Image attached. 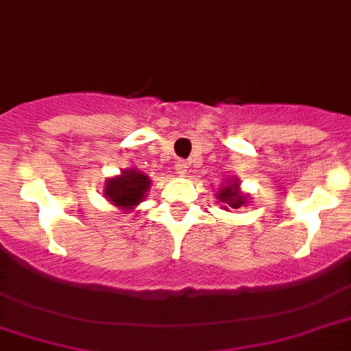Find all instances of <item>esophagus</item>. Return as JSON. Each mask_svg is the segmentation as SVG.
<instances>
[{"label":"esophagus","instance_id":"obj_1","mask_svg":"<svg viewBox=\"0 0 351 351\" xmlns=\"http://www.w3.org/2000/svg\"><path fill=\"white\" fill-rule=\"evenodd\" d=\"M175 169H176V173H178V175L184 176L185 173H187V162H185V160H176L175 162Z\"/></svg>","mask_w":351,"mask_h":351}]
</instances>
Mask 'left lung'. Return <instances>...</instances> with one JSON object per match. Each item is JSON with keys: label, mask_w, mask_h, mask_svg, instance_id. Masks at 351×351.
Wrapping results in <instances>:
<instances>
[{"label": "left lung", "mask_w": 351, "mask_h": 351, "mask_svg": "<svg viewBox=\"0 0 351 351\" xmlns=\"http://www.w3.org/2000/svg\"><path fill=\"white\" fill-rule=\"evenodd\" d=\"M216 198L223 204V209H240L249 204V195L243 193L240 187V178L238 176H230L221 184V187L216 193Z\"/></svg>", "instance_id": "1"}]
</instances>
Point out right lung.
I'll return each mask as SVG.
<instances>
[{"label": "right lung", "instance_id": "add662e5", "mask_svg": "<svg viewBox=\"0 0 351 351\" xmlns=\"http://www.w3.org/2000/svg\"><path fill=\"white\" fill-rule=\"evenodd\" d=\"M151 180L146 173L135 167L121 171V175L111 176L104 182V198L121 210H133L141 202L146 200Z\"/></svg>", "mask_w": 351, "mask_h": 351}]
</instances>
